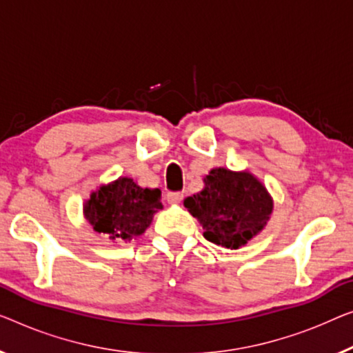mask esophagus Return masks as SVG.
<instances>
[{"label":"esophagus","mask_w":353,"mask_h":353,"mask_svg":"<svg viewBox=\"0 0 353 353\" xmlns=\"http://www.w3.org/2000/svg\"><path fill=\"white\" fill-rule=\"evenodd\" d=\"M166 199H168V203H170V204H177V203H181L182 199H183V193H179V192L168 193L166 194Z\"/></svg>","instance_id":"34e87169"}]
</instances>
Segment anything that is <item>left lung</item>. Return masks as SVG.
I'll return each instance as SVG.
<instances>
[{
  "label": "left lung",
  "instance_id": "left-lung-1",
  "mask_svg": "<svg viewBox=\"0 0 353 353\" xmlns=\"http://www.w3.org/2000/svg\"><path fill=\"white\" fill-rule=\"evenodd\" d=\"M203 182V190L183 199V206L201 223L204 238L227 249H241L261 233L274 199L259 177L247 170L212 168Z\"/></svg>",
  "mask_w": 353,
  "mask_h": 353
}]
</instances>
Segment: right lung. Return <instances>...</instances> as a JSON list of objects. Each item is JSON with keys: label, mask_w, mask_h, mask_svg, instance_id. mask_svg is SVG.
<instances>
[{"label": "right lung", "mask_w": 353, "mask_h": 353, "mask_svg": "<svg viewBox=\"0 0 353 353\" xmlns=\"http://www.w3.org/2000/svg\"><path fill=\"white\" fill-rule=\"evenodd\" d=\"M163 209L159 188L139 187L131 177H119L92 192L83 203V217L109 241L130 243L150 227Z\"/></svg>", "instance_id": "obj_1"}]
</instances>
